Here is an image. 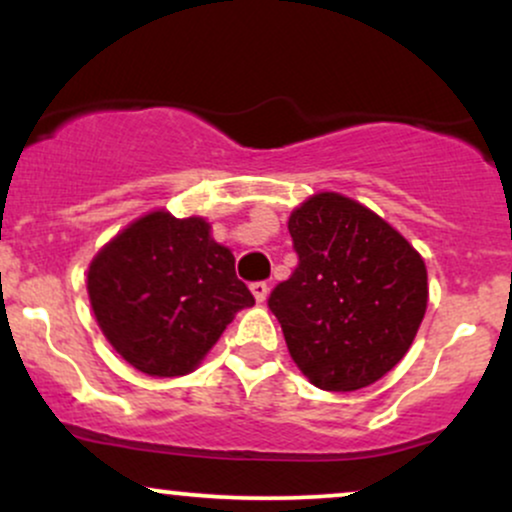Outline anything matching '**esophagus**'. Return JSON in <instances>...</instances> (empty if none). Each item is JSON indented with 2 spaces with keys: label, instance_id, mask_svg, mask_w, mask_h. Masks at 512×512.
Wrapping results in <instances>:
<instances>
[{
  "label": "esophagus",
  "instance_id": "esophagus-1",
  "mask_svg": "<svg viewBox=\"0 0 512 512\" xmlns=\"http://www.w3.org/2000/svg\"><path fill=\"white\" fill-rule=\"evenodd\" d=\"M250 291H252V296H255L257 303H264L269 296V284L267 281H252Z\"/></svg>",
  "mask_w": 512,
  "mask_h": 512
}]
</instances>
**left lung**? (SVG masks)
<instances>
[{
  "instance_id": "1",
  "label": "left lung",
  "mask_w": 512,
  "mask_h": 512,
  "mask_svg": "<svg viewBox=\"0 0 512 512\" xmlns=\"http://www.w3.org/2000/svg\"><path fill=\"white\" fill-rule=\"evenodd\" d=\"M298 267L269 296L286 346L320 390L373 385L402 361L428 303L421 255L390 223L337 192L289 219Z\"/></svg>"
}]
</instances>
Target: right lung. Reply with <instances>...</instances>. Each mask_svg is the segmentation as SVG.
Segmentation results:
<instances>
[{"instance_id":"obj_1","label":"right lung","mask_w":512,"mask_h":512,"mask_svg":"<svg viewBox=\"0 0 512 512\" xmlns=\"http://www.w3.org/2000/svg\"><path fill=\"white\" fill-rule=\"evenodd\" d=\"M202 216L151 211L88 267V298L105 339L129 366L175 378L199 366L238 310L255 305L236 257Z\"/></svg>"}]
</instances>
